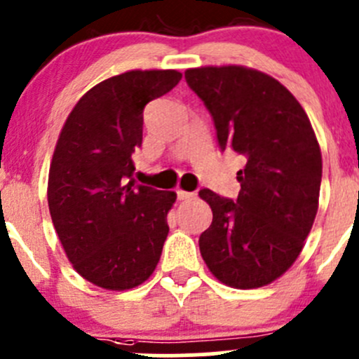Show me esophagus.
Segmentation results:
<instances>
[{"mask_svg": "<svg viewBox=\"0 0 359 359\" xmlns=\"http://www.w3.org/2000/svg\"><path fill=\"white\" fill-rule=\"evenodd\" d=\"M196 196V193H189V191H182V189H179L177 191V198H179V200H193V198Z\"/></svg>", "mask_w": 359, "mask_h": 359, "instance_id": "34e87169", "label": "esophagus"}]
</instances>
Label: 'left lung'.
<instances>
[{"label":"left lung","mask_w":359,"mask_h":359,"mask_svg":"<svg viewBox=\"0 0 359 359\" xmlns=\"http://www.w3.org/2000/svg\"><path fill=\"white\" fill-rule=\"evenodd\" d=\"M186 81L212 114L220 149L247 161L236 201L200 191L213 213L201 257L227 287H266L290 269L316 219L323 168L316 133L299 100L262 71L194 67Z\"/></svg>","instance_id":"left-lung-1"}]
</instances>
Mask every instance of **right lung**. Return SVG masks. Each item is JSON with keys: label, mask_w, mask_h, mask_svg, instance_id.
Masks as SVG:
<instances>
[{"label": "right lung", "mask_w": 359, "mask_h": 359, "mask_svg": "<svg viewBox=\"0 0 359 359\" xmlns=\"http://www.w3.org/2000/svg\"><path fill=\"white\" fill-rule=\"evenodd\" d=\"M175 69L123 72L90 88L67 116L48 173V208L69 262L104 290L142 285L168 236L173 191L132 179L142 112L180 81Z\"/></svg>", "instance_id": "add662e5"}]
</instances>
